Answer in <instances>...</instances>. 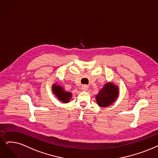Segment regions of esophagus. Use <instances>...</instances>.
<instances>
[{
  "instance_id": "obj_1",
  "label": "esophagus",
  "mask_w": 158,
  "mask_h": 158,
  "mask_svg": "<svg viewBox=\"0 0 158 158\" xmlns=\"http://www.w3.org/2000/svg\"><path fill=\"white\" fill-rule=\"evenodd\" d=\"M87 89H88V87H87V85H83L82 87H81V89H82L83 91H87Z\"/></svg>"
}]
</instances>
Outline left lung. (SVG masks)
<instances>
[{
    "mask_svg": "<svg viewBox=\"0 0 158 158\" xmlns=\"http://www.w3.org/2000/svg\"><path fill=\"white\" fill-rule=\"evenodd\" d=\"M118 87L111 81L106 83L101 89L95 98L97 104L102 108H106L111 105L118 98Z\"/></svg>",
    "mask_w": 158,
    "mask_h": 158,
    "instance_id": "left-lung-1",
    "label": "left lung"
}]
</instances>
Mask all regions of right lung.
Masks as SVG:
<instances>
[{
    "mask_svg": "<svg viewBox=\"0 0 158 158\" xmlns=\"http://www.w3.org/2000/svg\"><path fill=\"white\" fill-rule=\"evenodd\" d=\"M52 91L56 98L64 103L69 102L70 99L72 98V93L66 91L62 86L58 85L57 82L52 84Z\"/></svg>",
    "mask_w": 158,
    "mask_h": 158,
    "instance_id": "right-lung-1",
    "label": "right lung"
}]
</instances>
